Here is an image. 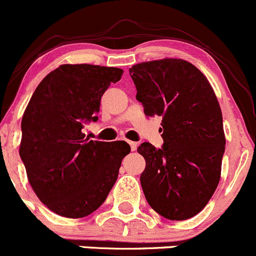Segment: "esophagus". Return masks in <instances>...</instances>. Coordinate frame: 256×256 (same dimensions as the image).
Segmentation results:
<instances>
[{
  "label": "esophagus",
  "instance_id": "esophagus-1",
  "mask_svg": "<svg viewBox=\"0 0 256 256\" xmlns=\"http://www.w3.org/2000/svg\"><path fill=\"white\" fill-rule=\"evenodd\" d=\"M128 144H129V146H130V150H132V152L136 150V146H138V144H136V142H130V140H128Z\"/></svg>",
  "mask_w": 256,
  "mask_h": 256
}]
</instances>
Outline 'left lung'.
<instances>
[{
    "mask_svg": "<svg viewBox=\"0 0 256 256\" xmlns=\"http://www.w3.org/2000/svg\"><path fill=\"white\" fill-rule=\"evenodd\" d=\"M129 74L146 116L162 117V148L148 142L138 146L146 202L166 219L193 218L213 196L225 150L213 88L196 66L174 58L139 63Z\"/></svg>",
    "mask_w": 256,
    "mask_h": 256,
    "instance_id": "1",
    "label": "left lung"
}]
</instances>
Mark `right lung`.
<instances>
[{
    "instance_id": "right-lung-1",
    "label": "right lung",
    "mask_w": 256,
    "mask_h": 256,
    "mask_svg": "<svg viewBox=\"0 0 256 256\" xmlns=\"http://www.w3.org/2000/svg\"><path fill=\"white\" fill-rule=\"evenodd\" d=\"M123 70L63 64L46 76L21 123L20 156L40 200L66 218L97 210L130 152L124 140H90L82 129L97 122L100 98Z\"/></svg>"
}]
</instances>
